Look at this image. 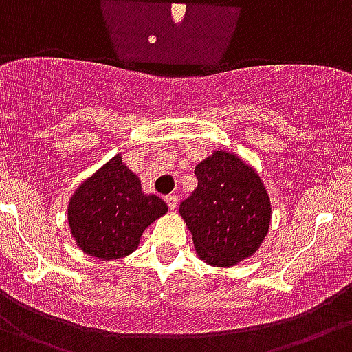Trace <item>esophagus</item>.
<instances>
[{"label": "esophagus", "mask_w": 352, "mask_h": 352, "mask_svg": "<svg viewBox=\"0 0 352 352\" xmlns=\"http://www.w3.org/2000/svg\"><path fill=\"white\" fill-rule=\"evenodd\" d=\"M166 204L169 206V209H176L178 207V197L176 195H167L166 197Z\"/></svg>", "instance_id": "34e87169"}]
</instances>
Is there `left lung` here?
Wrapping results in <instances>:
<instances>
[{"mask_svg": "<svg viewBox=\"0 0 352 352\" xmlns=\"http://www.w3.org/2000/svg\"><path fill=\"white\" fill-rule=\"evenodd\" d=\"M199 186L179 214L197 256L209 266L230 267L249 259L270 232L271 202L250 164L228 150H214L197 164Z\"/></svg>", "mask_w": 352, "mask_h": 352, "instance_id": "1", "label": "left lung"}]
</instances>
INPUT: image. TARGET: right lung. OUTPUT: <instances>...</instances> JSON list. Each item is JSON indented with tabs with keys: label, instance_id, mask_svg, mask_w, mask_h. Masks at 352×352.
I'll list each match as a JSON object with an SVG mask.
<instances>
[{
	"label": "right lung",
	"instance_id": "obj_1",
	"mask_svg": "<svg viewBox=\"0 0 352 352\" xmlns=\"http://www.w3.org/2000/svg\"><path fill=\"white\" fill-rule=\"evenodd\" d=\"M167 212V204L142 190V179L117 153L70 197L72 240L88 256L113 261L135 252L143 232Z\"/></svg>",
	"mask_w": 352,
	"mask_h": 352
}]
</instances>
